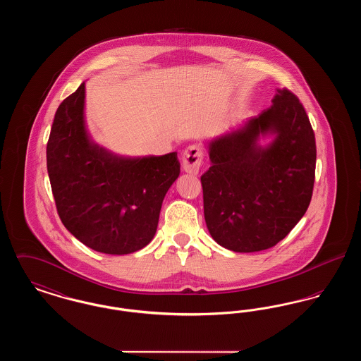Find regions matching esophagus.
<instances>
[{"mask_svg": "<svg viewBox=\"0 0 361 361\" xmlns=\"http://www.w3.org/2000/svg\"><path fill=\"white\" fill-rule=\"evenodd\" d=\"M183 169L190 174H197L203 164V150L197 145H192L187 147L181 157Z\"/></svg>", "mask_w": 361, "mask_h": 361, "instance_id": "1", "label": "esophagus"}]
</instances>
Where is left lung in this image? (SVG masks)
Returning <instances> with one entry per match:
<instances>
[{
    "label": "left lung",
    "mask_w": 361,
    "mask_h": 361,
    "mask_svg": "<svg viewBox=\"0 0 361 361\" xmlns=\"http://www.w3.org/2000/svg\"><path fill=\"white\" fill-rule=\"evenodd\" d=\"M272 135L267 147L257 140ZM202 176L211 237L238 253L269 249L286 238L309 208L317 147L309 116L288 89L242 127L208 145Z\"/></svg>",
    "instance_id": "1"
}]
</instances>
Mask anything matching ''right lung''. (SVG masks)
<instances>
[{"mask_svg": "<svg viewBox=\"0 0 361 361\" xmlns=\"http://www.w3.org/2000/svg\"><path fill=\"white\" fill-rule=\"evenodd\" d=\"M85 82L55 112L47 171L58 215L87 247L130 255L153 240L164 197L180 174L177 153L127 158L86 131Z\"/></svg>", "mask_w": 361, "mask_h": 361, "instance_id": "add662e5", "label": "right lung"}]
</instances>
